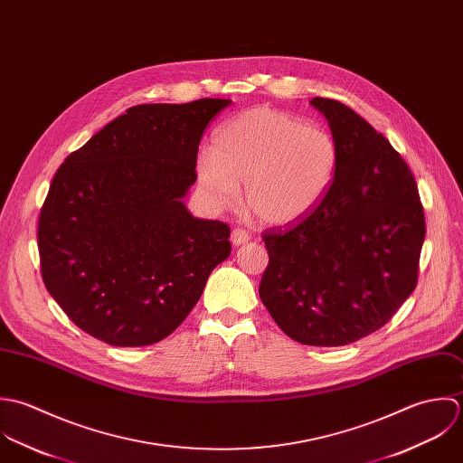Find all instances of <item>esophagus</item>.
I'll return each instance as SVG.
<instances>
[{
    "mask_svg": "<svg viewBox=\"0 0 463 463\" xmlns=\"http://www.w3.org/2000/svg\"><path fill=\"white\" fill-rule=\"evenodd\" d=\"M231 241H232V245L234 247H238V245H245V243H249L250 241V232L249 231H245V229H234L232 231V234H231Z\"/></svg>",
    "mask_w": 463,
    "mask_h": 463,
    "instance_id": "esophagus-1",
    "label": "esophagus"
}]
</instances>
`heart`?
Returning a JSON list of instances; mask_svg holds the SVG:
<instances>
[{"label": "heart", "mask_w": 463, "mask_h": 463, "mask_svg": "<svg viewBox=\"0 0 463 463\" xmlns=\"http://www.w3.org/2000/svg\"><path fill=\"white\" fill-rule=\"evenodd\" d=\"M338 168V145L318 127L269 107L229 119L213 152L196 159V179L213 207H229L243 184V203L269 225L306 218L326 196Z\"/></svg>", "instance_id": "obj_1"}]
</instances>
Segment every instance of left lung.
I'll use <instances>...</instances> for the list:
<instances>
[{
    "instance_id": "left-lung-1",
    "label": "left lung",
    "mask_w": 463,
    "mask_h": 463,
    "mask_svg": "<svg viewBox=\"0 0 463 463\" xmlns=\"http://www.w3.org/2000/svg\"><path fill=\"white\" fill-rule=\"evenodd\" d=\"M338 145L322 202L263 234L260 297L295 342L338 347L383 327L417 286L426 236L417 183L388 139L351 107L313 98Z\"/></svg>"
}]
</instances>
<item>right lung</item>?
I'll use <instances>...</instances> for the list:
<instances>
[{
	"instance_id": "1",
	"label": "right lung",
	"mask_w": 463,
	"mask_h": 463,
	"mask_svg": "<svg viewBox=\"0 0 463 463\" xmlns=\"http://www.w3.org/2000/svg\"><path fill=\"white\" fill-rule=\"evenodd\" d=\"M229 103L130 107L57 170L39 214L41 274L88 335L114 347L161 342L229 258V225L184 203L202 134Z\"/></svg>"
}]
</instances>
